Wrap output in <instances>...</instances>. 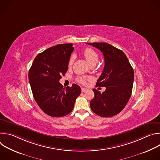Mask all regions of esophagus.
Here are the masks:
<instances>
[{
    "mask_svg": "<svg viewBox=\"0 0 160 160\" xmlns=\"http://www.w3.org/2000/svg\"><path fill=\"white\" fill-rule=\"evenodd\" d=\"M87 90V88H82V92H86V91Z\"/></svg>",
    "mask_w": 160,
    "mask_h": 160,
    "instance_id": "esophagus-1",
    "label": "esophagus"
}]
</instances>
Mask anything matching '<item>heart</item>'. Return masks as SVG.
<instances>
[{
    "mask_svg": "<svg viewBox=\"0 0 160 160\" xmlns=\"http://www.w3.org/2000/svg\"><path fill=\"white\" fill-rule=\"evenodd\" d=\"M83 55L86 59L87 62L92 66L96 64L99 60V54L93 49L90 48L85 49L83 52ZM75 56L74 54H72L68 61V66H71L75 61ZM78 81L81 83H85L86 81V78L85 77H80L78 78Z\"/></svg>",
    "mask_w": 160,
    "mask_h": 160,
    "instance_id": "heart-1",
    "label": "heart"
}]
</instances>
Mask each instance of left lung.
<instances>
[{"instance_id": "left-lung-1", "label": "left lung", "mask_w": 160, "mask_h": 160, "mask_svg": "<svg viewBox=\"0 0 160 160\" xmlns=\"http://www.w3.org/2000/svg\"><path fill=\"white\" fill-rule=\"evenodd\" d=\"M99 49L104 58L102 73L96 86L104 87L101 93L94 88L91 109L102 117H111L120 112L131 96L134 79L133 70L124 52L104 42L87 43Z\"/></svg>"}]
</instances>
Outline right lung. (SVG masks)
<instances>
[{"label":"right lung","instance_id":"add662e5","mask_svg":"<svg viewBox=\"0 0 160 160\" xmlns=\"http://www.w3.org/2000/svg\"><path fill=\"white\" fill-rule=\"evenodd\" d=\"M73 50L72 43L49 48L36 56L29 70L33 98L40 109L52 117H61L71 112L81 93L78 85L64 88L59 83L68 70Z\"/></svg>","mask_w":160,"mask_h":160}]
</instances>
